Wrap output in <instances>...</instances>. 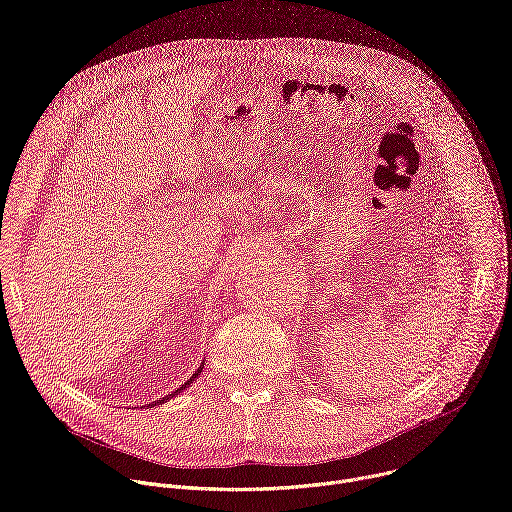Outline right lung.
<instances>
[{
  "label": "right lung",
  "instance_id": "add662e5",
  "mask_svg": "<svg viewBox=\"0 0 512 512\" xmlns=\"http://www.w3.org/2000/svg\"><path fill=\"white\" fill-rule=\"evenodd\" d=\"M202 367H204V364H202ZM202 367H200V369H198V371H196V373H194V375H192V377H190V381H186V383H184V385H182V387H180V389H176V391H174V393H172V395H168V397H162V399H160V401H154V403H164V401H168V399H172V397H176V395H178V393H182V391H184V389H186V387H188V385H190V383H192V381H194V379H196V377H198V373H202Z\"/></svg>",
  "mask_w": 512,
  "mask_h": 512
}]
</instances>
